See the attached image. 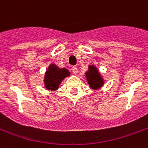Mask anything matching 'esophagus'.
I'll use <instances>...</instances> for the list:
<instances>
[{
  "mask_svg": "<svg viewBox=\"0 0 148 148\" xmlns=\"http://www.w3.org/2000/svg\"><path fill=\"white\" fill-rule=\"evenodd\" d=\"M72 71H73V73H74V74H77V72H78V70H77V68L76 67H72Z\"/></svg>",
  "mask_w": 148,
  "mask_h": 148,
  "instance_id": "1",
  "label": "esophagus"
}]
</instances>
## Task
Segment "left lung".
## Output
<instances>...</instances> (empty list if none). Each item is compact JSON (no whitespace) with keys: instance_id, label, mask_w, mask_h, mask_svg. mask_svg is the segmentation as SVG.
Masks as SVG:
<instances>
[{"instance_id":"8db88e82","label":"left lung","mask_w":148,"mask_h":148,"mask_svg":"<svg viewBox=\"0 0 148 148\" xmlns=\"http://www.w3.org/2000/svg\"><path fill=\"white\" fill-rule=\"evenodd\" d=\"M85 77L90 89L94 90H99L105 84V80L103 77L95 64L88 66V71H86L85 72Z\"/></svg>"}]
</instances>
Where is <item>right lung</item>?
Instances as JSON below:
<instances>
[{
	"mask_svg": "<svg viewBox=\"0 0 148 148\" xmlns=\"http://www.w3.org/2000/svg\"><path fill=\"white\" fill-rule=\"evenodd\" d=\"M70 75L71 72L67 68H60L55 64H51L47 67L43 79L45 89L51 91H56L60 87L61 82Z\"/></svg>",
	"mask_w": 148,
	"mask_h": 148,
	"instance_id": "obj_1",
	"label": "right lung"
}]
</instances>
